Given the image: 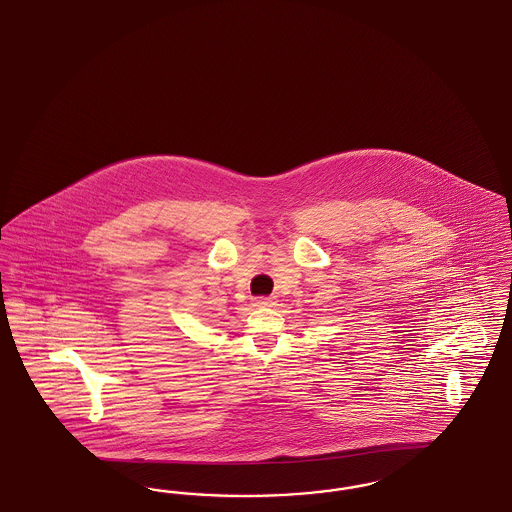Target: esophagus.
Instances as JSON below:
<instances>
[{"label":"esophagus","instance_id":"34e87169","mask_svg":"<svg viewBox=\"0 0 512 512\" xmlns=\"http://www.w3.org/2000/svg\"><path fill=\"white\" fill-rule=\"evenodd\" d=\"M253 305H255V307H272V305H276V297H272V295L255 297V299H253Z\"/></svg>","mask_w":512,"mask_h":512}]
</instances>
